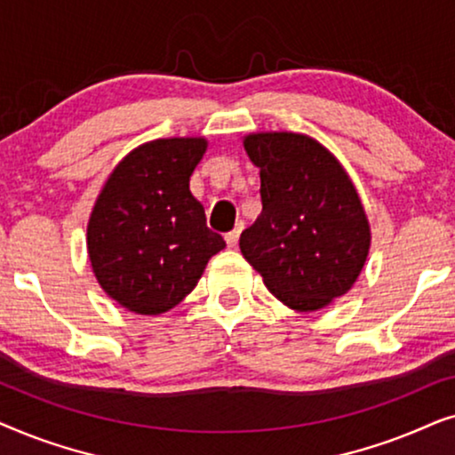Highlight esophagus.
I'll return each instance as SVG.
<instances>
[{
    "label": "esophagus",
    "instance_id": "1",
    "mask_svg": "<svg viewBox=\"0 0 455 455\" xmlns=\"http://www.w3.org/2000/svg\"><path fill=\"white\" fill-rule=\"evenodd\" d=\"M242 229H244V226H242V223H238V226H235L232 232L229 234H226V244L229 246V248H234L235 244H238V240H240V232Z\"/></svg>",
    "mask_w": 455,
    "mask_h": 455
}]
</instances>
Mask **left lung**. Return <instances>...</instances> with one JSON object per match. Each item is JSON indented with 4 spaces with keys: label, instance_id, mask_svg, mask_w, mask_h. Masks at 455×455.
Instances as JSON below:
<instances>
[{
    "label": "left lung",
    "instance_id": "8db88e82",
    "mask_svg": "<svg viewBox=\"0 0 455 455\" xmlns=\"http://www.w3.org/2000/svg\"><path fill=\"white\" fill-rule=\"evenodd\" d=\"M244 151L260 172L263 211L240 251L267 290L298 313L347 294L371 248L358 190L338 157L298 132H252Z\"/></svg>",
    "mask_w": 455,
    "mask_h": 455
}]
</instances>
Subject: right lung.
<instances>
[{
	"mask_svg": "<svg viewBox=\"0 0 455 455\" xmlns=\"http://www.w3.org/2000/svg\"><path fill=\"white\" fill-rule=\"evenodd\" d=\"M207 147L204 136L148 140L114 167L99 192L86 251L105 294L130 313H167L226 248L190 192Z\"/></svg>",
	"mask_w": 455,
	"mask_h": 455,
	"instance_id": "obj_1",
	"label": "right lung"
}]
</instances>
